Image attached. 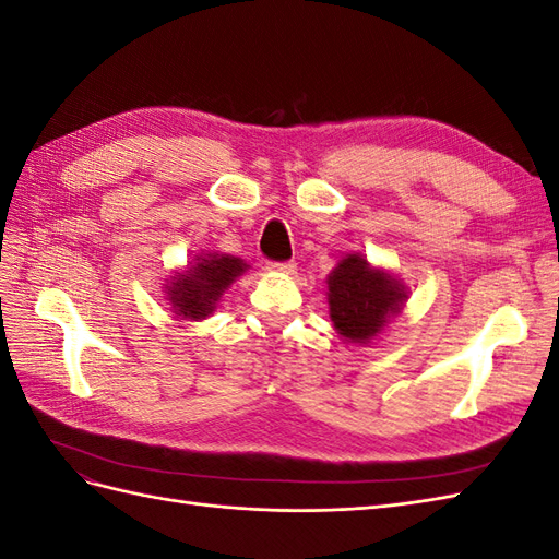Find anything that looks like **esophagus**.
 <instances>
[{
    "mask_svg": "<svg viewBox=\"0 0 559 559\" xmlns=\"http://www.w3.org/2000/svg\"><path fill=\"white\" fill-rule=\"evenodd\" d=\"M267 270L282 275H294L296 273V263L294 261H284V263H267Z\"/></svg>",
    "mask_w": 559,
    "mask_h": 559,
    "instance_id": "34e87169",
    "label": "esophagus"
}]
</instances>
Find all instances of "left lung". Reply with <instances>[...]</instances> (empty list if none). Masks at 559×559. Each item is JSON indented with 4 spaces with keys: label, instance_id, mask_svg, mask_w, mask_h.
<instances>
[{
    "label": "left lung",
    "instance_id": "1",
    "mask_svg": "<svg viewBox=\"0 0 559 559\" xmlns=\"http://www.w3.org/2000/svg\"><path fill=\"white\" fill-rule=\"evenodd\" d=\"M329 317L337 335L368 345L403 312L408 286L394 273L370 265L364 253H347L326 277Z\"/></svg>",
    "mask_w": 559,
    "mask_h": 559
}]
</instances>
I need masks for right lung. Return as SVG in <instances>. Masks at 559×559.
<instances>
[{
    "mask_svg": "<svg viewBox=\"0 0 559 559\" xmlns=\"http://www.w3.org/2000/svg\"><path fill=\"white\" fill-rule=\"evenodd\" d=\"M249 270L247 261L218 251H200L186 267L167 275L163 289L167 306L186 321L207 319L230 284Z\"/></svg>",
    "mask_w": 559,
    "mask_h": 559,
    "instance_id": "1",
    "label": "right lung"
}]
</instances>
